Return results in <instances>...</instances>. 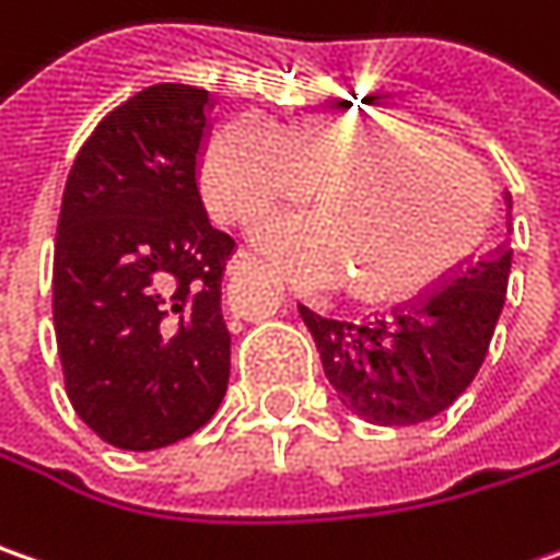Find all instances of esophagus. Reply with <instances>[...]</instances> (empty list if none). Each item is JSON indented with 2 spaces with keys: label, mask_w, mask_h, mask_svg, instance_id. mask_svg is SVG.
<instances>
[{
  "label": "esophagus",
  "mask_w": 560,
  "mask_h": 560,
  "mask_svg": "<svg viewBox=\"0 0 560 560\" xmlns=\"http://www.w3.org/2000/svg\"><path fill=\"white\" fill-rule=\"evenodd\" d=\"M258 265V258L248 252V248H236V255L230 258V273H238V270H248V267Z\"/></svg>",
  "instance_id": "esophagus-1"
}]
</instances>
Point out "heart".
<instances>
[{
	"label": "heart",
	"instance_id": "1",
	"mask_svg": "<svg viewBox=\"0 0 560 560\" xmlns=\"http://www.w3.org/2000/svg\"><path fill=\"white\" fill-rule=\"evenodd\" d=\"M198 176L223 223L318 183L322 208L270 210L255 242L299 283L350 277L352 293L372 302L441 277L491 210L486 173L447 135L406 116L322 113L280 128L238 113L213 128Z\"/></svg>",
	"mask_w": 560,
	"mask_h": 560
}]
</instances>
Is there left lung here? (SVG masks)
I'll use <instances>...</instances> for the list:
<instances>
[{"label":"left lung","instance_id":"obj_1","mask_svg":"<svg viewBox=\"0 0 560 560\" xmlns=\"http://www.w3.org/2000/svg\"><path fill=\"white\" fill-rule=\"evenodd\" d=\"M508 277L511 248L501 245L375 318L318 315L305 305L299 315L347 409L375 425H416L444 412L476 377Z\"/></svg>","mask_w":560,"mask_h":560}]
</instances>
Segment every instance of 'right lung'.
Instances as JSON below:
<instances>
[{
  "label": "right lung",
  "instance_id": "obj_1",
  "mask_svg": "<svg viewBox=\"0 0 560 560\" xmlns=\"http://www.w3.org/2000/svg\"><path fill=\"white\" fill-rule=\"evenodd\" d=\"M208 91L154 84L74 156L52 258V324L74 412L106 444L156 451L226 394L220 283L236 248L198 195Z\"/></svg>",
  "mask_w": 560,
  "mask_h": 560
}]
</instances>
